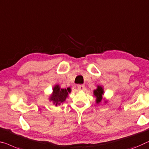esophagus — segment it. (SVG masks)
<instances>
[{
  "label": "esophagus",
  "instance_id": "1",
  "mask_svg": "<svg viewBox=\"0 0 149 149\" xmlns=\"http://www.w3.org/2000/svg\"><path fill=\"white\" fill-rule=\"evenodd\" d=\"M77 88L79 91H82L84 90V88H85V86H84V84H79V85L77 86Z\"/></svg>",
  "mask_w": 149,
  "mask_h": 149
}]
</instances>
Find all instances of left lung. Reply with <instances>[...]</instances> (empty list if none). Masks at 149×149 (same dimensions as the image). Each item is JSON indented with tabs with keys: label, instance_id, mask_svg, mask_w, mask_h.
Wrapping results in <instances>:
<instances>
[{
	"label": "left lung",
	"instance_id": "obj_1",
	"mask_svg": "<svg viewBox=\"0 0 149 149\" xmlns=\"http://www.w3.org/2000/svg\"><path fill=\"white\" fill-rule=\"evenodd\" d=\"M94 94H95V97H97V103L101 101L102 95H103V89H102L101 86H98L97 89H96V90L94 91Z\"/></svg>",
	"mask_w": 149,
	"mask_h": 149
}]
</instances>
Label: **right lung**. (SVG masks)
Segmentation results:
<instances>
[{"label":"right lung","instance_id":"right-lung-1","mask_svg":"<svg viewBox=\"0 0 149 149\" xmlns=\"http://www.w3.org/2000/svg\"><path fill=\"white\" fill-rule=\"evenodd\" d=\"M70 92V88H60L58 85H56L53 88V94L51 96V100L53 101V103L57 106L66 100L68 94Z\"/></svg>","mask_w":149,"mask_h":149}]
</instances>
